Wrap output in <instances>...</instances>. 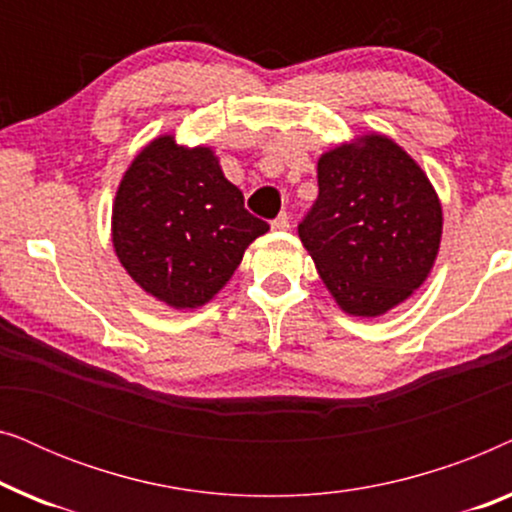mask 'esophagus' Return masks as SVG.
I'll list each match as a JSON object with an SVG mask.
<instances>
[{"mask_svg": "<svg viewBox=\"0 0 512 512\" xmlns=\"http://www.w3.org/2000/svg\"><path fill=\"white\" fill-rule=\"evenodd\" d=\"M289 226H291V221H289V216H286V212L279 214L277 219L272 221V230H279V233H282V230H289Z\"/></svg>", "mask_w": 512, "mask_h": 512, "instance_id": "34e87169", "label": "esophagus"}]
</instances>
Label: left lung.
<instances>
[{"label": "left lung", "mask_w": 512, "mask_h": 512, "mask_svg": "<svg viewBox=\"0 0 512 512\" xmlns=\"http://www.w3.org/2000/svg\"><path fill=\"white\" fill-rule=\"evenodd\" d=\"M317 181L319 198L298 226L300 242L342 312L382 317L431 275L443 237L436 188L380 132L321 153Z\"/></svg>", "instance_id": "1"}]
</instances>
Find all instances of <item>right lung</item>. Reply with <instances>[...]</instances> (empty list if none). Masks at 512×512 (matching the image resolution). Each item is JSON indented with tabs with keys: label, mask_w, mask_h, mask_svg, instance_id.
I'll use <instances>...</instances> for the list:
<instances>
[{
	"label": "right lung",
	"mask_w": 512,
	"mask_h": 512,
	"mask_svg": "<svg viewBox=\"0 0 512 512\" xmlns=\"http://www.w3.org/2000/svg\"><path fill=\"white\" fill-rule=\"evenodd\" d=\"M270 226L244 209L212 146L158 135L137 153L111 207V242L139 289L172 310L207 305Z\"/></svg>",
	"instance_id": "add662e5"
}]
</instances>
